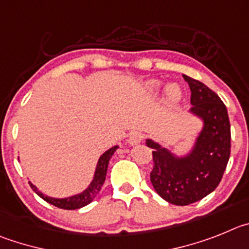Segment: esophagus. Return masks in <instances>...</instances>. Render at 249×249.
<instances>
[{
  "label": "esophagus",
  "mask_w": 249,
  "mask_h": 249,
  "mask_svg": "<svg viewBox=\"0 0 249 249\" xmlns=\"http://www.w3.org/2000/svg\"><path fill=\"white\" fill-rule=\"evenodd\" d=\"M142 139H144V135L141 133H139V131H135V133L130 134L129 139H127V142H129L130 145H136L139 144Z\"/></svg>",
  "instance_id": "obj_1"
}]
</instances>
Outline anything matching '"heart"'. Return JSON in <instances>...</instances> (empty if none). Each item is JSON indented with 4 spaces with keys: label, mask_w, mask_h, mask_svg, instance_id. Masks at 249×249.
<instances>
[{
    "label": "heart",
    "mask_w": 249,
    "mask_h": 249,
    "mask_svg": "<svg viewBox=\"0 0 249 249\" xmlns=\"http://www.w3.org/2000/svg\"><path fill=\"white\" fill-rule=\"evenodd\" d=\"M158 87H159V83L156 82H152L151 84H150V88L151 89H156ZM167 94H169L170 99L176 100L178 99V97H180V90H178V88L176 86H171L169 87V89H167Z\"/></svg>",
    "instance_id": "heart-1"
}]
</instances>
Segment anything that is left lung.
I'll return each mask as SVG.
<instances>
[{
    "label": "left lung",
    "mask_w": 249,
    "mask_h": 249,
    "mask_svg": "<svg viewBox=\"0 0 249 249\" xmlns=\"http://www.w3.org/2000/svg\"><path fill=\"white\" fill-rule=\"evenodd\" d=\"M191 89V111L205 120V126L189 156L176 159L154 141V167L150 181L155 191L172 205L186 206L202 200L221 182L231 155V125L227 109L213 90L183 75Z\"/></svg>",
    "instance_id": "8db88e82"
}]
</instances>
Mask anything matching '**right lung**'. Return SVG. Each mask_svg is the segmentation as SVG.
Wrapping results in <instances>:
<instances>
[{"label": "right lung", "mask_w": 249, "mask_h": 249, "mask_svg": "<svg viewBox=\"0 0 249 249\" xmlns=\"http://www.w3.org/2000/svg\"><path fill=\"white\" fill-rule=\"evenodd\" d=\"M118 149V146H114L111 149H109L108 151H105L102 156H100L99 161H98V166L95 175H94V180L91 181L90 186L83 194L77 195V196L68 197V198H53V197L44 196L41 191H38L35 186L30 182L31 187H32L33 191L38 195V196L43 198L46 202L51 203V205L55 206L58 208H63V210H77V208L84 207V206L89 205L91 201L97 197V195L99 194L100 189H102L103 183L105 181V176H107V170H108V163L109 160L111 159L113 154L115 152V150Z\"/></svg>", "instance_id": "obj_1"}]
</instances>
